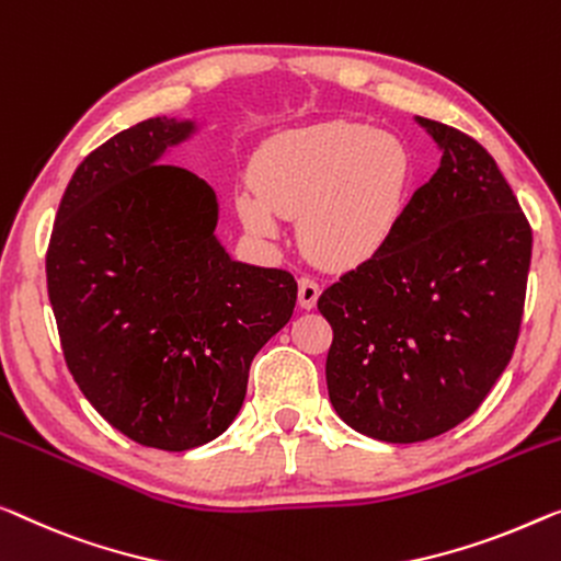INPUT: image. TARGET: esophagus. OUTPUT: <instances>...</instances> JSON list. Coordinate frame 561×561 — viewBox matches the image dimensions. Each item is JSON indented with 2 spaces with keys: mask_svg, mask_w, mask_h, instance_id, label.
I'll return each instance as SVG.
<instances>
[{
  "mask_svg": "<svg viewBox=\"0 0 561 561\" xmlns=\"http://www.w3.org/2000/svg\"><path fill=\"white\" fill-rule=\"evenodd\" d=\"M320 284L309 277L299 279V307L305 309H312L317 305V297H320Z\"/></svg>",
  "mask_w": 561,
  "mask_h": 561,
  "instance_id": "1",
  "label": "esophagus"
}]
</instances>
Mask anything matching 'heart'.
I'll use <instances>...</instances> for the list:
<instances>
[{
    "instance_id": "b5f03b06",
    "label": "heart",
    "mask_w": 561,
    "mask_h": 561,
    "mask_svg": "<svg viewBox=\"0 0 561 561\" xmlns=\"http://www.w3.org/2000/svg\"><path fill=\"white\" fill-rule=\"evenodd\" d=\"M254 194L237 208L262 239L279 219L302 216L299 239L332 266L378 256L403 221L413 188V156L403 140L370 125L330 121L266 140L252 169Z\"/></svg>"
}]
</instances>
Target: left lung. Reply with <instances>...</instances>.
Returning a JSON list of instances; mask_svg holds the SVG:
<instances>
[{"instance_id":"obj_1","label":"left lung","mask_w":561,"mask_h":561,"mask_svg":"<svg viewBox=\"0 0 561 561\" xmlns=\"http://www.w3.org/2000/svg\"><path fill=\"white\" fill-rule=\"evenodd\" d=\"M440 165L396 237L322 291L332 408L363 436L417 443L456 428L514 355L531 227L494 158L428 118Z\"/></svg>"}]
</instances>
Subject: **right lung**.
Returning a JSON list of instances; mask_svg holds the SVG:
<instances>
[{
	"mask_svg": "<svg viewBox=\"0 0 561 561\" xmlns=\"http://www.w3.org/2000/svg\"><path fill=\"white\" fill-rule=\"evenodd\" d=\"M196 121L148 118L95 148L57 208L47 291L90 405L148 448L188 450L239 415L254 355L289 322L297 282L231 259L219 198L163 163Z\"/></svg>",
	"mask_w": 561,
	"mask_h": 561,
	"instance_id": "1",
	"label": "right lung"
}]
</instances>
